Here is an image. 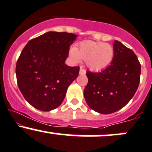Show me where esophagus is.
Wrapping results in <instances>:
<instances>
[{
	"mask_svg": "<svg viewBox=\"0 0 152 152\" xmlns=\"http://www.w3.org/2000/svg\"><path fill=\"white\" fill-rule=\"evenodd\" d=\"M79 73L81 75H84L86 73V70L84 69V67L83 66H81L80 68V71H79Z\"/></svg>",
	"mask_w": 152,
	"mask_h": 152,
	"instance_id": "esophagus-1",
	"label": "esophagus"
}]
</instances>
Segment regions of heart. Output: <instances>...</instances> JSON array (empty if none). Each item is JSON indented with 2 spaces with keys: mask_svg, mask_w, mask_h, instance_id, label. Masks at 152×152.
<instances>
[{
  "mask_svg": "<svg viewBox=\"0 0 152 152\" xmlns=\"http://www.w3.org/2000/svg\"><path fill=\"white\" fill-rule=\"evenodd\" d=\"M70 55L76 63L85 60L87 66L92 71H101L111 65L114 56L111 45L92 41H82L78 47L70 50Z\"/></svg>",
  "mask_w": 152,
  "mask_h": 152,
  "instance_id": "1",
  "label": "heart"
}]
</instances>
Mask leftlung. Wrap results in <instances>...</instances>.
I'll return each mask as SVG.
<instances>
[{
  "label": "left lung",
  "mask_w": 152,
  "mask_h": 152,
  "mask_svg": "<svg viewBox=\"0 0 152 152\" xmlns=\"http://www.w3.org/2000/svg\"><path fill=\"white\" fill-rule=\"evenodd\" d=\"M114 56L109 66L100 72H87L84 91L87 105L100 114L119 111L132 98L140 83V62L133 51L115 41Z\"/></svg>",
  "instance_id": "8db88e82"
}]
</instances>
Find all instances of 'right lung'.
<instances>
[{"label":"right lung","instance_id":"right-lung-1","mask_svg":"<svg viewBox=\"0 0 152 152\" xmlns=\"http://www.w3.org/2000/svg\"><path fill=\"white\" fill-rule=\"evenodd\" d=\"M76 37L51 31L31 39L24 47L16 65L17 84L34 108L49 111L63 103L68 87L79 76V66L65 64Z\"/></svg>","mask_w":152,"mask_h":152}]
</instances>
